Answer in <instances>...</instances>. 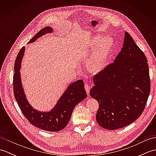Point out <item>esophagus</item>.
<instances>
[{"mask_svg": "<svg viewBox=\"0 0 156 156\" xmlns=\"http://www.w3.org/2000/svg\"><path fill=\"white\" fill-rule=\"evenodd\" d=\"M84 88H85V90H86V91H87V94H89V93H90V86H89L88 84H86L85 85H84Z\"/></svg>", "mask_w": 156, "mask_h": 156, "instance_id": "esophagus-1", "label": "esophagus"}]
</instances>
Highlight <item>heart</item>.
Listing matches in <instances>:
<instances>
[{
	"instance_id": "1",
	"label": "heart",
	"mask_w": 156,
	"mask_h": 156,
	"mask_svg": "<svg viewBox=\"0 0 156 156\" xmlns=\"http://www.w3.org/2000/svg\"><path fill=\"white\" fill-rule=\"evenodd\" d=\"M115 47V41L111 37L97 35L92 37L88 48L92 51L86 60V68L91 74L102 72L112 55Z\"/></svg>"
}]
</instances>
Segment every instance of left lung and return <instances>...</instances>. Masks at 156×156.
<instances>
[{"instance_id":"8db88e82","label":"left lung","mask_w":156,"mask_h":156,"mask_svg":"<svg viewBox=\"0 0 156 156\" xmlns=\"http://www.w3.org/2000/svg\"><path fill=\"white\" fill-rule=\"evenodd\" d=\"M91 97L98 102V125L108 130L126 127L140 117L150 93L147 59L126 31L114 62L93 78Z\"/></svg>"}]
</instances>
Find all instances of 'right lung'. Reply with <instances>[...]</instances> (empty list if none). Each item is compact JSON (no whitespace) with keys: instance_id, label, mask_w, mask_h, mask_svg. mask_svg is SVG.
<instances>
[{"instance_id":"obj_1","label":"right lung","mask_w":156,"mask_h":156,"mask_svg":"<svg viewBox=\"0 0 156 156\" xmlns=\"http://www.w3.org/2000/svg\"><path fill=\"white\" fill-rule=\"evenodd\" d=\"M52 31L53 29L49 27L43 28L29 41V44L34 42L39 37ZM25 49V47L21 49L15 59V72L13 75L15 98L23 115L31 124L45 131H61L68 125L74 107L87 97L84 82L79 80L69 84L51 111L41 112L35 110L26 98L20 76L19 70L21 69V63L24 55Z\"/></svg>"}]
</instances>
